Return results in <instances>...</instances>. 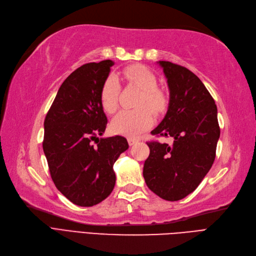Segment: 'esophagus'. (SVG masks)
<instances>
[{"label": "esophagus", "instance_id": "esophagus-1", "mask_svg": "<svg viewBox=\"0 0 256 256\" xmlns=\"http://www.w3.org/2000/svg\"><path fill=\"white\" fill-rule=\"evenodd\" d=\"M128 144L130 146H134L138 142L137 139H134V138H128Z\"/></svg>", "mask_w": 256, "mask_h": 256}]
</instances>
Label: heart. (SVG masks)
Instances as JSON below:
<instances>
[{
    "label": "heart",
    "mask_w": 256,
    "mask_h": 256,
    "mask_svg": "<svg viewBox=\"0 0 256 256\" xmlns=\"http://www.w3.org/2000/svg\"><path fill=\"white\" fill-rule=\"evenodd\" d=\"M120 76L128 83L135 85L142 90L139 96L136 110H122L112 121V128L114 133L136 137L153 124V112H160L166 100L164 94L156 89L158 80L154 74L142 64H132L120 72ZM120 94V84L114 76L107 78L101 90V105L107 114H114L118 108ZM148 106L147 109L145 108Z\"/></svg>",
    "instance_id": "obj_1"
}]
</instances>
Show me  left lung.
Segmentation results:
<instances>
[{"mask_svg":"<svg viewBox=\"0 0 256 256\" xmlns=\"http://www.w3.org/2000/svg\"><path fill=\"white\" fill-rule=\"evenodd\" d=\"M167 80L168 110L152 134L170 136L168 144L148 142L150 155L144 178L155 194L167 201L183 199L199 186L215 160L220 128L215 101L192 71L158 62Z\"/></svg>","mask_w":256,"mask_h":256,"instance_id":"left-lung-1","label":"left lung"}]
</instances>
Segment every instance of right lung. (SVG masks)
<instances>
[{
	"label": "right lung",
	"mask_w": 256,
	"mask_h": 256,
	"mask_svg": "<svg viewBox=\"0 0 256 256\" xmlns=\"http://www.w3.org/2000/svg\"><path fill=\"white\" fill-rule=\"evenodd\" d=\"M114 62H90L64 80L44 120V152L56 188L78 206H94L116 183L114 164L128 149L122 136L101 138L107 118L101 90ZM96 141V140H95Z\"/></svg>",
	"instance_id": "1"
}]
</instances>
